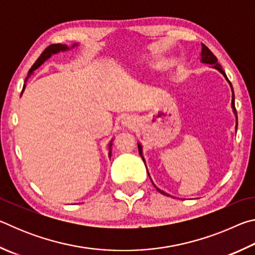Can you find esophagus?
Listing matches in <instances>:
<instances>
[{"label":"esophagus","mask_w":255,"mask_h":255,"mask_svg":"<svg viewBox=\"0 0 255 255\" xmlns=\"http://www.w3.org/2000/svg\"><path fill=\"white\" fill-rule=\"evenodd\" d=\"M124 124L126 125V126H130V122H129V120H127V119H125V122H124Z\"/></svg>","instance_id":"esophagus-1"}]
</instances>
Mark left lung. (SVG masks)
I'll return each instance as SVG.
<instances>
[{
	"label": "left lung",
	"instance_id": "8db88e82",
	"mask_svg": "<svg viewBox=\"0 0 255 255\" xmlns=\"http://www.w3.org/2000/svg\"><path fill=\"white\" fill-rule=\"evenodd\" d=\"M201 56H202V58H201V60L204 63H207V64H211V65H214V67L215 68H217V70L222 73V74L226 77V80L228 81V79H227V76H226V74H225V72L223 71V68L221 67V65H219L218 64V60H217V58H216V56L211 53L210 51V49L208 48V47L207 46H205L204 44H202V51H201ZM230 82V81H228ZM230 84H231V82H230ZM231 88H232V91H233V96H232V107H233V109H234V112H235V116H236V119H237V112H236V108H235V103H234V100H235V98H234V90H233V86H232V84H231ZM236 128H237V123H236ZM138 152H139V155H140V157L143 158V161H144V157H143V154H141V146L140 145H138ZM148 176H149V174H148ZM149 179H150V176H149ZM152 181V180H150ZM152 183H153V181H152ZM154 184V183H153ZM154 187H155V184H154ZM156 188V187H155ZM157 189V188H156ZM159 192L161 193H163V195H165V196H169L167 195V193H165L164 191H162V190H159V189H157Z\"/></svg>",
	"mask_w": 255,
	"mask_h": 255
}]
</instances>
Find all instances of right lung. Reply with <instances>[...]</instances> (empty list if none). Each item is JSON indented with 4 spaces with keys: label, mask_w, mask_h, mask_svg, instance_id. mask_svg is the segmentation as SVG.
I'll list each match as a JSON object with an SVG mask.
<instances>
[{
    "label": "right lung",
    "mask_w": 255,
    "mask_h": 255,
    "mask_svg": "<svg viewBox=\"0 0 255 255\" xmlns=\"http://www.w3.org/2000/svg\"><path fill=\"white\" fill-rule=\"evenodd\" d=\"M66 49H68L66 45H60V44H53V45L47 47V48L42 51L39 57H38L36 63H34L31 66V68L29 70V75L31 74V73L36 70V68L39 67L47 58H49L51 55L58 53V51H60V50H66ZM23 89H24V86H23ZM23 89H22V91H23ZM109 155L111 156V144H110V148H109Z\"/></svg>",
    "instance_id": "obj_1"
}]
</instances>
